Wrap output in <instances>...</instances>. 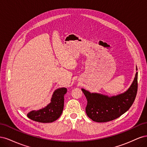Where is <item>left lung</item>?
Here are the masks:
<instances>
[{
	"label": "left lung",
	"instance_id": "left-lung-1",
	"mask_svg": "<svg viewBox=\"0 0 147 147\" xmlns=\"http://www.w3.org/2000/svg\"><path fill=\"white\" fill-rule=\"evenodd\" d=\"M137 77L138 72H136L129 88L116 96L109 97L98 93H91L82 89L87 99L86 113L88 117L94 121L104 123L117 119L127 112L137 95Z\"/></svg>",
	"mask_w": 147,
	"mask_h": 147
}]
</instances>
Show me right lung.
Returning <instances> with one entry per match:
<instances>
[{"label":"right lung","instance_id":"right-lung-1","mask_svg":"<svg viewBox=\"0 0 147 147\" xmlns=\"http://www.w3.org/2000/svg\"><path fill=\"white\" fill-rule=\"evenodd\" d=\"M65 88L55 90L52 96L51 102L45 108L32 110L28 114V117L33 121L40 123H52L58 119L63 113Z\"/></svg>","mask_w":147,"mask_h":147}]
</instances>
